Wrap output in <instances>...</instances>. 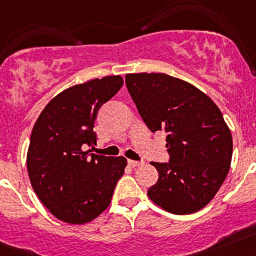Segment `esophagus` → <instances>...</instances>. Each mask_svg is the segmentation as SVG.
Here are the masks:
<instances>
[{"label": "esophagus", "mask_w": 256, "mask_h": 256, "mask_svg": "<svg viewBox=\"0 0 256 256\" xmlns=\"http://www.w3.org/2000/svg\"><path fill=\"white\" fill-rule=\"evenodd\" d=\"M128 164H130L132 168H136V166H140L142 162H136V160H128Z\"/></svg>", "instance_id": "34e87169"}]
</instances>
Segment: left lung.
Listing matches in <instances>:
<instances>
[{"label": "left lung", "mask_w": 256, "mask_h": 256, "mask_svg": "<svg viewBox=\"0 0 256 256\" xmlns=\"http://www.w3.org/2000/svg\"><path fill=\"white\" fill-rule=\"evenodd\" d=\"M126 84L151 132L166 133L168 162H151L159 180L148 195L172 214L209 204L232 160V134L218 106L195 86L162 73L126 74Z\"/></svg>", "instance_id": "1"}]
</instances>
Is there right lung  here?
<instances>
[{"label": "right lung", "instance_id": "add662e5", "mask_svg": "<svg viewBox=\"0 0 256 256\" xmlns=\"http://www.w3.org/2000/svg\"><path fill=\"white\" fill-rule=\"evenodd\" d=\"M123 86L120 76L60 92L36 122L26 155L32 187L52 216L70 224L94 220L110 205L126 159L86 151L96 144L98 108Z\"/></svg>", "mask_w": 256, "mask_h": 256}]
</instances>
